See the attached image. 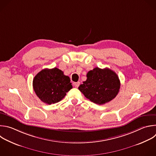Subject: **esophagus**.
Segmentation results:
<instances>
[{"instance_id": "1", "label": "esophagus", "mask_w": 156, "mask_h": 156, "mask_svg": "<svg viewBox=\"0 0 156 156\" xmlns=\"http://www.w3.org/2000/svg\"><path fill=\"white\" fill-rule=\"evenodd\" d=\"M80 82H75V83H73V85H74V86L75 87H78L79 86H80Z\"/></svg>"}]
</instances>
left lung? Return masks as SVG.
Returning a JSON list of instances; mask_svg holds the SVG:
<instances>
[{"instance_id": "1", "label": "left lung", "mask_w": 156, "mask_h": 156, "mask_svg": "<svg viewBox=\"0 0 156 156\" xmlns=\"http://www.w3.org/2000/svg\"><path fill=\"white\" fill-rule=\"evenodd\" d=\"M87 80L78 89L90 101L103 105L116 97L120 89V81L117 74L108 68H94L87 73Z\"/></svg>"}]
</instances>
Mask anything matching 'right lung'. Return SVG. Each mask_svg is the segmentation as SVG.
I'll list each match as a JSON object with an SVG mask.
<instances>
[{
  "label": "right lung",
  "mask_w": 156,
  "mask_h": 156,
  "mask_svg": "<svg viewBox=\"0 0 156 156\" xmlns=\"http://www.w3.org/2000/svg\"><path fill=\"white\" fill-rule=\"evenodd\" d=\"M72 87L70 78L56 67L41 70L33 80L36 95L48 105L61 101Z\"/></svg>",
  "instance_id": "right-lung-1"
}]
</instances>
